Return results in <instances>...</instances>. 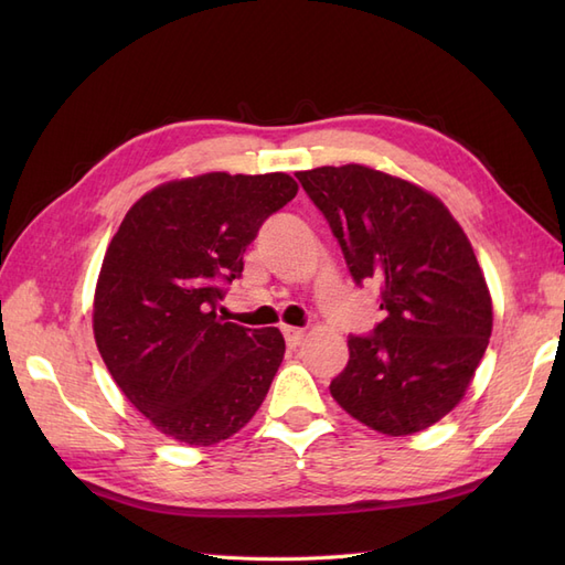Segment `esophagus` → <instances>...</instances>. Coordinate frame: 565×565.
Masks as SVG:
<instances>
[{
    "mask_svg": "<svg viewBox=\"0 0 565 565\" xmlns=\"http://www.w3.org/2000/svg\"><path fill=\"white\" fill-rule=\"evenodd\" d=\"M282 334H285V341H287V347H299L301 341H303V337H306V332L303 330H299V328H282Z\"/></svg>",
    "mask_w": 565,
    "mask_h": 565,
    "instance_id": "obj_1",
    "label": "esophagus"
}]
</instances>
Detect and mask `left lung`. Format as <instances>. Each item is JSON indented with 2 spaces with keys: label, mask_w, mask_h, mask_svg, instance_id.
Listing matches in <instances>:
<instances>
[{
  "label": "left lung",
  "mask_w": 565,
  "mask_h": 565,
  "mask_svg": "<svg viewBox=\"0 0 565 565\" xmlns=\"http://www.w3.org/2000/svg\"><path fill=\"white\" fill-rule=\"evenodd\" d=\"M328 218L351 278L382 282L386 318L349 337L332 398L374 431L407 436L461 401L488 349L492 301L473 247L424 188L363 164L295 174Z\"/></svg>",
  "instance_id": "8db88e82"
}]
</instances>
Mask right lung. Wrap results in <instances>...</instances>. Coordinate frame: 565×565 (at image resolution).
Masks as SVG:
<instances>
[{
	"mask_svg": "<svg viewBox=\"0 0 565 565\" xmlns=\"http://www.w3.org/2000/svg\"><path fill=\"white\" fill-rule=\"evenodd\" d=\"M299 191L292 177L212 172L152 188L119 224L94 295L100 358L164 436L214 446L264 403L282 363L278 328L216 313L264 221Z\"/></svg>",
	"mask_w": 565,
	"mask_h": 565,
	"instance_id": "add662e5",
	"label": "right lung"
}]
</instances>
